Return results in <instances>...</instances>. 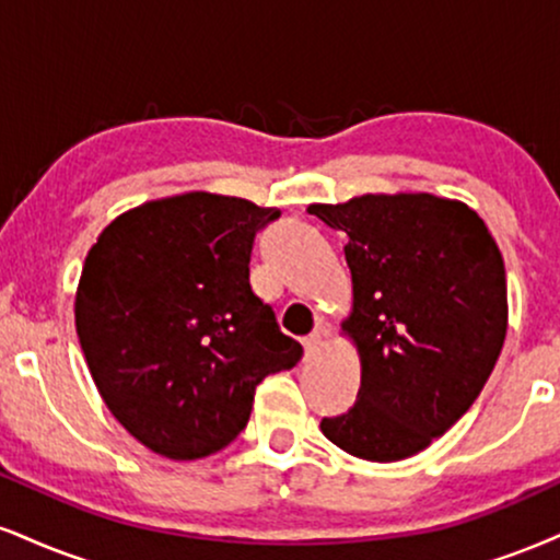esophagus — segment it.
I'll return each instance as SVG.
<instances>
[{
    "instance_id": "34e87169",
    "label": "esophagus",
    "mask_w": 560,
    "mask_h": 560,
    "mask_svg": "<svg viewBox=\"0 0 560 560\" xmlns=\"http://www.w3.org/2000/svg\"><path fill=\"white\" fill-rule=\"evenodd\" d=\"M323 339H326V328H315L313 334L305 336V341H302V347H305L307 354H315L323 345Z\"/></svg>"
}]
</instances>
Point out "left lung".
<instances>
[{"label": "left lung", "mask_w": 560, "mask_h": 560, "mask_svg": "<svg viewBox=\"0 0 560 560\" xmlns=\"http://www.w3.org/2000/svg\"><path fill=\"white\" fill-rule=\"evenodd\" d=\"M341 229L362 362L357 401L320 430L347 454L399 462L443 435L480 396L506 339V268L485 221L428 192L307 208Z\"/></svg>", "instance_id": "8db88e82"}]
</instances>
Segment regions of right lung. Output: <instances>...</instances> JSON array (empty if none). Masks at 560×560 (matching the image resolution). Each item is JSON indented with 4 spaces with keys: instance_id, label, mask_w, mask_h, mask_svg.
<instances>
[{
    "instance_id": "1",
    "label": "right lung",
    "mask_w": 560,
    "mask_h": 560,
    "mask_svg": "<svg viewBox=\"0 0 560 560\" xmlns=\"http://www.w3.org/2000/svg\"><path fill=\"white\" fill-rule=\"evenodd\" d=\"M281 211L211 192L151 200L88 253L75 326L101 399L166 459H203L250 420L255 386L300 362L250 287L255 234Z\"/></svg>"
}]
</instances>
